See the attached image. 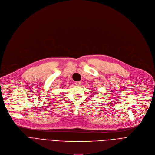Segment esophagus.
I'll return each instance as SVG.
<instances>
[{"label":"esophagus","instance_id":"obj_1","mask_svg":"<svg viewBox=\"0 0 155 155\" xmlns=\"http://www.w3.org/2000/svg\"><path fill=\"white\" fill-rule=\"evenodd\" d=\"M75 84H76L77 86H79L81 84V82L80 81L76 82H75Z\"/></svg>","mask_w":155,"mask_h":155}]
</instances>
